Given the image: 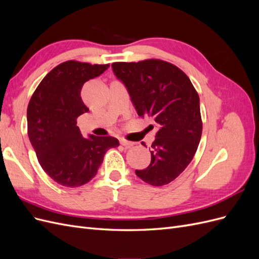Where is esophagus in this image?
Segmentation results:
<instances>
[{
    "label": "esophagus",
    "instance_id": "1",
    "mask_svg": "<svg viewBox=\"0 0 259 259\" xmlns=\"http://www.w3.org/2000/svg\"><path fill=\"white\" fill-rule=\"evenodd\" d=\"M120 144H121L122 146H124V147H126V148H131V147H133V146L135 145L134 143L127 142V140H125L124 138H121V139H120Z\"/></svg>",
    "mask_w": 259,
    "mask_h": 259
}]
</instances>
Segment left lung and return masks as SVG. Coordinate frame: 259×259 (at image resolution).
Instances as JSON below:
<instances>
[{"label":"left lung","instance_id":"obj_1","mask_svg":"<svg viewBox=\"0 0 259 259\" xmlns=\"http://www.w3.org/2000/svg\"><path fill=\"white\" fill-rule=\"evenodd\" d=\"M111 67L138 115L152 117L159 127L151 145L150 164L135 173L151 186L167 185L189 165L200 143L198 93L186 73L166 61L113 62Z\"/></svg>","mask_w":259,"mask_h":259}]
</instances>
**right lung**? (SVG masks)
Returning a JSON list of instances; mask_svg holds the SVG:
<instances>
[{
  "instance_id": "right-lung-1",
  "label": "right lung",
  "mask_w": 259,
  "mask_h": 259,
  "mask_svg": "<svg viewBox=\"0 0 259 259\" xmlns=\"http://www.w3.org/2000/svg\"><path fill=\"white\" fill-rule=\"evenodd\" d=\"M109 65L69 60L55 67L38 84L27 109L28 136L38 163L53 180L80 187L96 176L106 152L119 146L114 137L84 138L77 116L88 112L81 90Z\"/></svg>"
}]
</instances>
